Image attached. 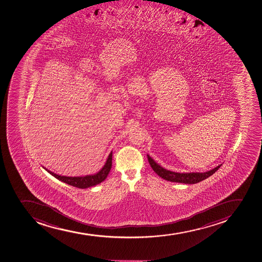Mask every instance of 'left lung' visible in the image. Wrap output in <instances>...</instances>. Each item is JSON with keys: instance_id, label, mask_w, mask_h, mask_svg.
Wrapping results in <instances>:
<instances>
[{"instance_id": "left-lung-1", "label": "left lung", "mask_w": 262, "mask_h": 262, "mask_svg": "<svg viewBox=\"0 0 262 262\" xmlns=\"http://www.w3.org/2000/svg\"><path fill=\"white\" fill-rule=\"evenodd\" d=\"M147 160L154 171L160 176L163 179L172 182H179L185 184H195L198 182H202L203 180L206 179L210 177L219 169L222 165H218L214 169H210L206 172H190V173H177V172L170 171L168 169L160 166L159 164L155 162L149 155H147Z\"/></svg>"}]
</instances>
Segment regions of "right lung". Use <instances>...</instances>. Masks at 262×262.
Segmentation results:
<instances>
[{"label": "right lung", "mask_w": 262, "mask_h": 262, "mask_svg": "<svg viewBox=\"0 0 262 262\" xmlns=\"http://www.w3.org/2000/svg\"><path fill=\"white\" fill-rule=\"evenodd\" d=\"M112 152H110L107 161L103 165V167L100 169L99 171L94 174H89L85 177H65V176H59L55 174L53 172L48 170V169H44L48 170L52 176L59 180L61 182L67 183V184L73 186V187H78V188H88V187H93L96 185L99 184L103 182L107 178V174L110 173V169L112 167Z\"/></svg>", "instance_id": "obj_1"}]
</instances>
